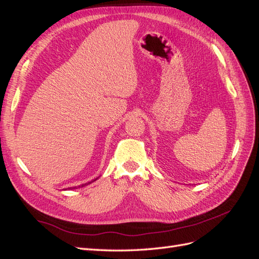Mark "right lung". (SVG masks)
Segmentation results:
<instances>
[{"label":"right lung","instance_id":"1","mask_svg":"<svg viewBox=\"0 0 259 259\" xmlns=\"http://www.w3.org/2000/svg\"><path fill=\"white\" fill-rule=\"evenodd\" d=\"M96 179H97V178H96ZM96 179H94V180H92V182H91V183H93V182H95V180H96ZM91 183H89V184H91ZM85 185H88V184H83V185H81V186H79V187H84ZM75 188H76V187H72V188H71V187H70V188H68V189H69V190H72V189H75Z\"/></svg>","mask_w":259,"mask_h":259}]
</instances>
